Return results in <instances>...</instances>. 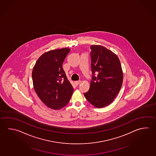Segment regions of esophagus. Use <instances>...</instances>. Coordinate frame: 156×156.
Listing matches in <instances>:
<instances>
[{"instance_id": "esophagus-1", "label": "esophagus", "mask_w": 156, "mask_h": 156, "mask_svg": "<svg viewBox=\"0 0 156 156\" xmlns=\"http://www.w3.org/2000/svg\"><path fill=\"white\" fill-rule=\"evenodd\" d=\"M80 83H81V81H75V84L77 86V85H79Z\"/></svg>"}]
</instances>
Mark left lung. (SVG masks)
I'll return each instance as SVG.
<instances>
[{
  "instance_id": "1",
  "label": "left lung",
  "mask_w": 156,
  "mask_h": 156,
  "mask_svg": "<svg viewBox=\"0 0 156 156\" xmlns=\"http://www.w3.org/2000/svg\"><path fill=\"white\" fill-rule=\"evenodd\" d=\"M91 49L93 75L90 89L83 94L94 107L103 108L110 105L119 93L123 72L119 58L114 52L101 45H91Z\"/></svg>"
}]
</instances>
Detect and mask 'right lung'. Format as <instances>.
<instances>
[{"label": "right lung", "mask_w": 156, "mask_h": 156, "mask_svg": "<svg viewBox=\"0 0 156 156\" xmlns=\"http://www.w3.org/2000/svg\"><path fill=\"white\" fill-rule=\"evenodd\" d=\"M70 51V48H66L46 51L33 68L34 91L44 105L54 110L64 107L73 94V87L62 68Z\"/></svg>", "instance_id": "right-lung-1"}]
</instances>
